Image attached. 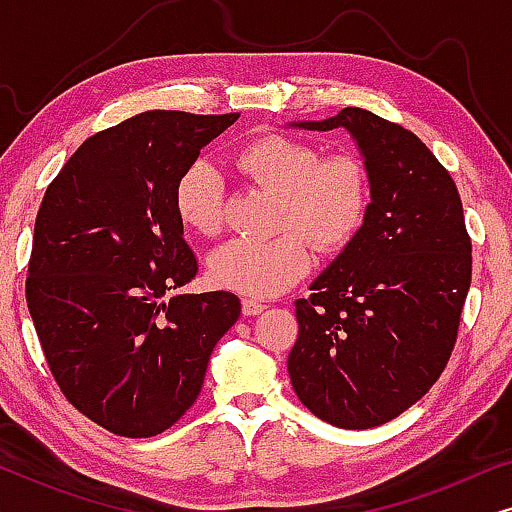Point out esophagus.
I'll return each mask as SVG.
<instances>
[{"mask_svg":"<svg viewBox=\"0 0 512 512\" xmlns=\"http://www.w3.org/2000/svg\"><path fill=\"white\" fill-rule=\"evenodd\" d=\"M265 307H268V305H265L263 300H254V298H244L242 300V312L247 314V317H256V314H261Z\"/></svg>","mask_w":512,"mask_h":512,"instance_id":"esophagus-1","label":"esophagus"}]
</instances>
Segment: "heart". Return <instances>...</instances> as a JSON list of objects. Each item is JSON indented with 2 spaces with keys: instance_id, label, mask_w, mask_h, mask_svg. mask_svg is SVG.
Segmentation results:
<instances>
[{
  "instance_id": "heart-1",
  "label": "heart",
  "mask_w": 512,
  "mask_h": 512,
  "mask_svg": "<svg viewBox=\"0 0 512 512\" xmlns=\"http://www.w3.org/2000/svg\"><path fill=\"white\" fill-rule=\"evenodd\" d=\"M235 163L265 191L277 193L279 235L265 242L233 240L209 261L212 282L249 298H272L310 270L312 247L321 254L345 249L368 219L373 184L359 153L321 156L319 146L289 135L244 142ZM179 219L195 233L214 237L226 223L223 186L207 163H193L174 188Z\"/></svg>"
}]
</instances>
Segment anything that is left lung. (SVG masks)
Instances as JSON below:
<instances>
[{
  "label": "left lung",
  "mask_w": 512,
  "mask_h": 512,
  "mask_svg": "<svg viewBox=\"0 0 512 512\" xmlns=\"http://www.w3.org/2000/svg\"><path fill=\"white\" fill-rule=\"evenodd\" d=\"M307 130L347 128L373 202L359 235L296 300V394L340 429H373L415 405L450 361L471 286V235L450 172L415 132L347 107Z\"/></svg>",
  "instance_id": "1"
}]
</instances>
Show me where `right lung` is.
Here are the masks:
<instances>
[{
	"instance_id": "obj_1",
	"label": "right lung",
	"mask_w": 512,
	"mask_h": 512,
	"mask_svg": "<svg viewBox=\"0 0 512 512\" xmlns=\"http://www.w3.org/2000/svg\"><path fill=\"white\" fill-rule=\"evenodd\" d=\"M240 114L144 111L95 132L46 188L25 298L51 375L102 429L151 438L198 398L230 291L163 300L198 275L174 188Z\"/></svg>"
}]
</instances>
